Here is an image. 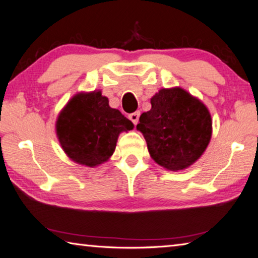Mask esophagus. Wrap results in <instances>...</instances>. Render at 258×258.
Listing matches in <instances>:
<instances>
[{"instance_id":"1","label":"esophagus","mask_w":258,"mask_h":258,"mask_svg":"<svg viewBox=\"0 0 258 258\" xmlns=\"http://www.w3.org/2000/svg\"><path fill=\"white\" fill-rule=\"evenodd\" d=\"M128 118L133 121L134 125H137L138 121H139V118H140V111H135V113L130 114Z\"/></svg>"}]
</instances>
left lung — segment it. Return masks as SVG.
I'll use <instances>...</instances> for the list:
<instances>
[{
    "label": "left lung",
    "instance_id": "left-lung-1",
    "mask_svg": "<svg viewBox=\"0 0 258 258\" xmlns=\"http://www.w3.org/2000/svg\"><path fill=\"white\" fill-rule=\"evenodd\" d=\"M151 158L167 170H184L199 160L212 137L211 114L199 98L180 87L162 88L151 109L140 116Z\"/></svg>",
    "mask_w": 258,
    "mask_h": 258
}]
</instances>
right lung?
<instances>
[{
    "label": "right lung",
    "instance_id": "right-lung-1",
    "mask_svg": "<svg viewBox=\"0 0 258 258\" xmlns=\"http://www.w3.org/2000/svg\"><path fill=\"white\" fill-rule=\"evenodd\" d=\"M133 127L118 109L111 108L100 90L74 95L59 111L55 124L65 154L79 165L91 168L108 161L119 134Z\"/></svg>",
    "mask_w": 258,
    "mask_h": 258
}]
</instances>
